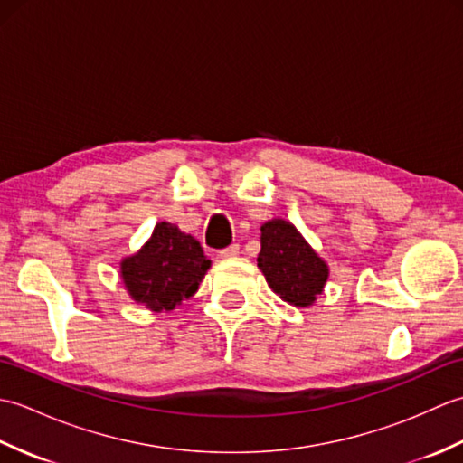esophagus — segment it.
<instances>
[{"instance_id": "esophagus-1", "label": "esophagus", "mask_w": 463, "mask_h": 463, "mask_svg": "<svg viewBox=\"0 0 463 463\" xmlns=\"http://www.w3.org/2000/svg\"><path fill=\"white\" fill-rule=\"evenodd\" d=\"M239 244H231V247H226V249H222L221 252H219V257L222 259V260H226V259H234L239 254Z\"/></svg>"}]
</instances>
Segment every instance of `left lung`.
<instances>
[{"mask_svg":"<svg viewBox=\"0 0 463 463\" xmlns=\"http://www.w3.org/2000/svg\"><path fill=\"white\" fill-rule=\"evenodd\" d=\"M257 267L274 294L298 308L312 307L326 287L328 262L314 250L290 221L272 219L260 226Z\"/></svg>","mask_w":463,"mask_h":463,"instance_id":"left-lung-1","label":"left lung"}]
</instances>
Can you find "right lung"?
Instances as JSON below:
<instances>
[{
  "instance_id": "1",
  "label": "right lung",
  "mask_w": 463,
  "mask_h": 463,
  "mask_svg": "<svg viewBox=\"0 0 463 463\" xmlns=\"http://www.w3.org/2000/svg\"><path fill=\"white\" fill-rule=\"evenodd\" d=\"M209 269L201 242L161 221L149 241L119 262V277L131 300L151 312H171L194 297Z\"/></svg>"
}]
</instances>
